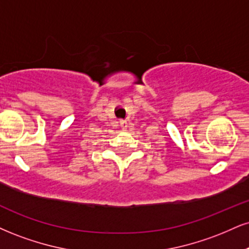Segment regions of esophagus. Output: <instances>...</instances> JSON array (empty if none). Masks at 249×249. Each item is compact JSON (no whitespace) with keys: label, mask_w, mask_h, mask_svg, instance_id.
<instances>
[{"label":"esophagus","mask_w":249,"mask_h":249,"mask_svg":"<svg viewBox=\"0 0 249 249\" xmlns=\"http://www.w3.org/2000/svg\"><path fill=\"white\" fill-rule=\"evenodd\" d=\"M119 125H121L122 130H126V127H127L126 123H125V122H121V123H119Z\"/></svg>","instance_id":"34e87169"}]
</instances>
